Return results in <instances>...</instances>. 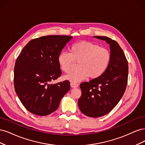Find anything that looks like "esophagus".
<instances>
[{
  "label": "esophagus",
  "instance_id": "obj_1",
  "mask_svg": "<svg viewBox=\"0 0 145 145\" xmlns=\"http://www.w3.org/2000/svg\"><path fill=\"white\" fill-rule=\"evenodd\" d=\"M70 85H71V88H78V85L75 83H70Z\"/></svg>",
  "mask_w": 145,
  "mask_h": 145
}]
</instances>
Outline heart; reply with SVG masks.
I'll use <instances>...</instances> for the list:
<instances>
[{
  "label": "heart",
  "instance_id": "1",
  "mask_svg": "<svg viewBox=\"0 0 145 145\" xmlns=\"http://www.w3.org/2000/svg\"><path fill=\"white\" fill-rule=\"evenodd\" d=\"M111 60V53L105 48L96 43L80 41L70 48V53L61 52L57 62L62 71L69 73L76 62L78 69L66 76L67 79L78 82L88 77L95 79L102 76L106 71Z\"/></svg>",
  "mask_w": 145,
  "mask_h": 145
}]
</instances>
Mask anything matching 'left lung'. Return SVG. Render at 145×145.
Returning a JSON list of instances; mask_svg holds the SVG:
<instances>
[{"mask_svg":"<svg viewBox=\"0 0 145 145\" xmlns=\"http://www.w3.org/2000/svg\"><path fill=\"white\" fill-rule=\"evenodd\" d=\"M94 37L106 41L109 45L110 63L102 76L81 83L82 95L78 105L85 115L99 117L110 112L123 95L128 82V63L116 41L105 36Z\"/></svg>","mask_w":145,"mask_h":145,"instance_id":"8db88e82","label":"left lung"}]
</instances>
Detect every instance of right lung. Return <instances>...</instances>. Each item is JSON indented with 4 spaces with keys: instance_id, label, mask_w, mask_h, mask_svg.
Masks as SVG:
<instances>
[{
    "instance_id": "obj_1",
    "label": "right lung",
    "mask_w": 145,
    "mask_h": 145,
    "mask_svg": "<svg viewBox=\"0 0 145 145\" xmlns=\"http://www.w3.org/2000/svg\"><path fill=\"white\" fill-rule=\"evenodd\" d=\"M72 38L51 35L33 39L17 59L14 70L16 93L25 108L34 114L44 116L55 111L70 89L68 80L50 82L62 74L57 57Z\"/></svg>"
}]
</instances>
